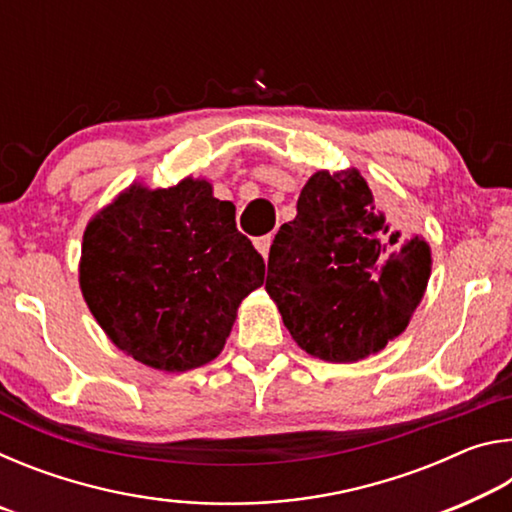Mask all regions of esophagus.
<instances>
[{
    "label": "esophagus",
    "mask_w": 512,
    "mask_h": 512,
    "mask_svg": "<svg viewBox=\"0 0 512 512\" xmlns=\"http://www.w3.org/2000/svg\"><path fill=\"white\" fill-rule=\"evenodd\" d=\"M271 244H273V237L271 235H264V237H257L255 239V248L262 253V257L266 259L268 257V250H271Z\"/></svg>",
    "instance_id": "1"
}]
</instances>
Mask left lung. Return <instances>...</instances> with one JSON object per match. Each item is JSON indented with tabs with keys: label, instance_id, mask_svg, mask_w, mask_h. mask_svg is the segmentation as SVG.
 Returning <instances> with one entry per match:
<instances>
[{
	"label": "left lung",
	"instance_id": "left-lung-1",
	"mask_svg": "<svg viewBox=\"0 0 512 512\" xmlns=\"http://www.w3.org/2000/svg\"><path fill=\"white\" fill-rule=\"evenodd\" d=\"M429 271L427 241L391 232L359 173L318 171L273 239L266 291L302 350L350 363L404 332Z\"/></svg>",
	"mask_w": 512,
	"mask_h": 512
}]
</instances>
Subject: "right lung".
<instances>
[{"label":"right lung","mask_w":512,"mask_h":512,"mask_svg":"<svg viewBox=\"0 0 512 512\" xmlns=\"http://www.w3.org/2000/svg\"><path fill=\"white\" fill-rule=\"evenodd\" d=\"M264 259L205 180L131 187L83 235L81 291L119 350L185 372L219 357Z\"/></svg>","instance_id":"obj_1"}]
</instances>
